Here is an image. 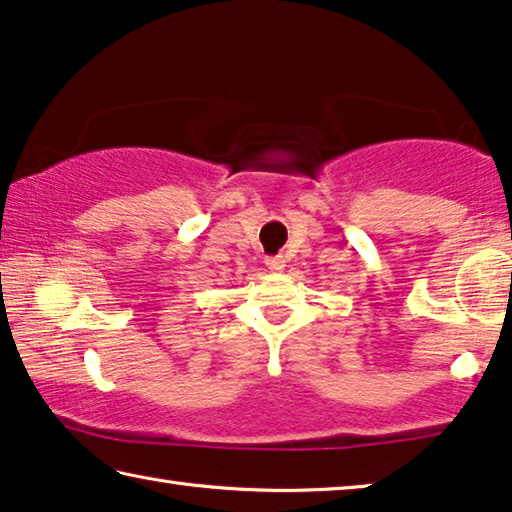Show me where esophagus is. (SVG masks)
Here are the masks:
<instances>
[{
    "mask_svg": "<svg viewBox=\"0 0 512 512\" xmlns=\"http://www.w3.org/2000/svg\"><path fill=\"white\" fill-rule=\"evenodd\" d=\"M265 265L270 272H281L283 267H286V261H283V256H272V258H267Z\"/></svg>",
    "mask_w": 512,
    "mask_h": 512,
    "instance_id": "obj_1",
    "label": "esophagus"
}]
</instances>
